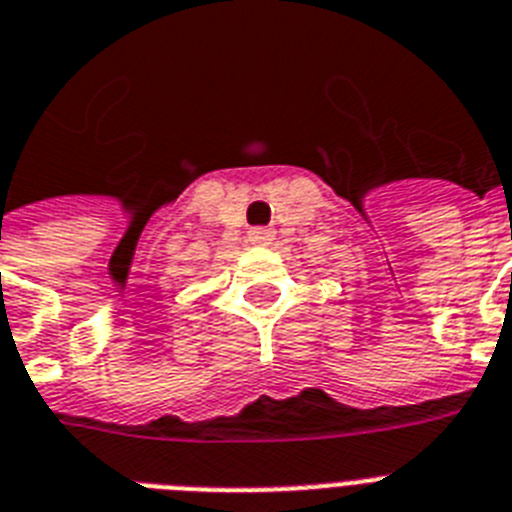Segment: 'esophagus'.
I'll use <instances>...</instances> for the list:
<instances>
[{
    "mask_svg": "<svg viewBox=\"0 0 512 512\" xmlns=\"http://www.w3.org/2000/svg\"><path fill=\"white\" fill-rule=\"evenodd\" d=\"M274 238L272 230H266V227H259V230L248 232V240H251L253 246H269Z\"/></svg>",
    "mask_w": 512,
    "mask_h": 512,
    "instance_id": "obj_1",
    "label": "esophagus"
}]
</instances>
